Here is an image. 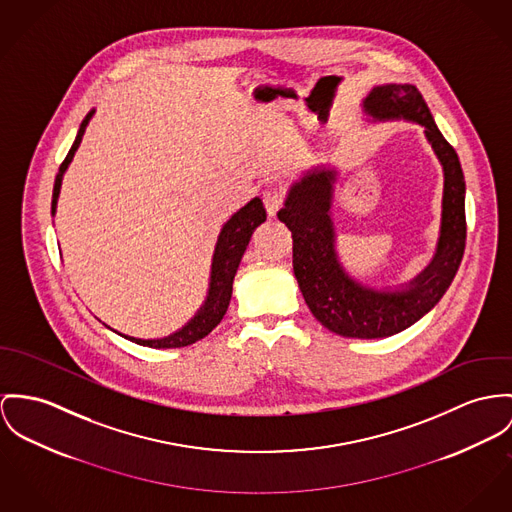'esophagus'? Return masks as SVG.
<instances>
[{
  "label": "esophagus",
  "instance_id": "34e87169",
  "mask_svg": "<svg viewBox=\"0 0 512 512\" xmlns=\"http://www.w3.org/2000/svg\"><path fill=\"white\" fill-rule=\"evenodd\" d=\"M263 204H265V208H267V214L271 216V218H275L276 212L282 208V204H284V197H282V193L278 191V189H265V193H263Z\"/></svg>",
  "mask_w": 512,
  "mask_h": 512
}]
</instances>
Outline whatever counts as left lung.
I'll list each match as a JSON object with an SVG mask.
<instances>
[{
	"label": "left lung",
	"instance_id": "obj_1",
	"mask_svg": "<svg viewBox=\"0 0 512 512\" xmlns=\"http://www.w3.org/2000/svg\"><path fill=\"white\" fill-rule=\"evenodd\" d=\"M362 107L374 120L403 118L425 128L444 171L442 220L433 261L395 290H376L349 276L335 249L331 218L335 169H314L294 183L278 220L292 232L294 275L315 319L341 337L382 339L429 314L458 273L466 249V181L456 150L440 134L415 85H378L362 101Z\"/></svg>",
	"mask_w": 512,
	"mask_h": 512
}]
</instances>
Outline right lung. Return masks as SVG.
I'll use <instances>...</instances> for the list:
<instances>
[{
  "mask_svg": "<svg viewBox=\"0 0 512 512\" xmlns=\"http://www.w3.org/2000/svg\"><path fill=\"white\" fill-rule=\"evenodd\" d=\"M95 111L87 113V117L81 120L79 124L78 136L76 142L72 144L70 152L66 159L60 165V171L56 175L54 181V193H52V216L56 212V202L60 195V187H62V177L68 169V165L72 163L74 154L81 144V138L85 134V128L89 124V120L93 117ZM267 220V212L265 206L261 202V198L255 197L249 200L243 208H239L236 214L222 226V232L216 241V249H214V257H212V271H210V284H208V296L204 300V304L200 306L195 317L185 323L179 331L161 337V339H136V337H128L118 333L120 337L136 343V345H144V347H152V349H179V347H187L193 345L200 339H204L226 314L230 300H232V286H234V276L239 267V261L249 245V239L253 236L255 228L261 226ZM117 333V331H115Z\"/></svg>",
  "mask_w": 512,
  "mask_h": 512,
  "instance_id": "add662e5",
  "label": "right lung"
}]
</instances>
